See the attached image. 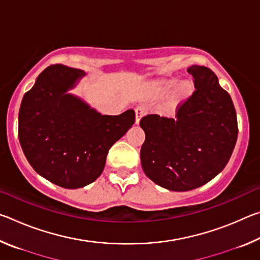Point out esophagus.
<instances>
[{"instance_id":"34e87169","label":"esophagus","mask_w":260,"mask_h":260,"mask_svg":"<svg viewBox=\"0 0 260 260\" xmlns=\"http://www.w3.org/2000/svg\"><path fill=\"white\" fill-rule=\"evenodd\" d=\"M146 113V108H144V105H138V107L135 108V124L138 125L141 118H142L143 114Z\"/></svg>"}]
</instances>
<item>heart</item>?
Returning <instances> with one entry per match:
<instances>
[{
	"instance_id": "b5f03b06",
	"label": "heart",
	"mask_w": 260,
	"mask_h": 260,
	"mask_svg": "<svg viewBox=\"0 0 260 260\" xmlns=\"http://www.w3.org/2000/svg\"><path fill=\"white\" fill-rule=\"evenodd\" d=\"M177 79H164V80H159L155 83V89L160 94H166L172 89L173 87L177 86ZM193 90V86L190 82H182L180 83L179 87L177 88V91H175V98H174V103L180 102V101L186 100L187 98L191 95Z\"/></svg>"
}]
</instances>
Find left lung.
<instances>
[{"mask_svg": "<svg viewBox=\"0 0 260 260\" xmlns=\"http://www.w3.org/2000/svg\"><path fill=\"white\" fill-rule=\"evenodd\" d=\"M195 90L177 108V118L147 114L141 164L162 188L187 191L203 186L223 170L234 150L239 127L230 94L212 70L192 65Z\"/></svg>", "mask_w": 260, "mask_h": 260, "instance_id": "left-lung-1", "label": "left lung"}]
</instances>
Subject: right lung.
I'll use <instances>...</instances> for the list:
<instances>
[{
    "label": "right lung",
    "instance_id": "add662e5",
    "mask_svg": "<svg viewBox=\"0 0 260 260\" xmlns=\"http://www.w3.org/2000/svg\"><path fill=\"white\" fill-rule=\"evenodd\" d=\"M82 76L61 64L48 67L25 93L18 116L19 142L30 166L68 189L95 181L110 148L135 122L134 110L102 116L68 94Z\"/></svg>",
    "mask_w": 260,
    "mask_h": 260
}]
</instances>
